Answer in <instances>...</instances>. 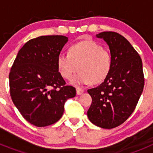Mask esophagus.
Returning <instances> with one entry per match:
<instances>
[{"instance_id": "obj_1", "label": "esophagus", "mask_w": 153, "mask_h": 153, "mask_svg": "<svg viewBox=\"0 0 153 153\" xmlns=\"http://www.w3.org/2000/svg\"><path fill=\"white\" fill-rule=\"evenodd\" d=\"M83 92H84L83 89L79 88V87H76V94H77V95H81L82 93H83Z\"/></svg>"}]
</instances>
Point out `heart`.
<instances>
[{"label": "heart", "instance_id": "1", "mask_svg": "<svg viewBox=\"0 0 153 153\" xmlns=\"http://www.w3.org/2000/svg\"><path fill=\"white\" fill-rule=\"evenodd\" d=\"M58 70L65 79H70L76 71L79 73L71 79L74 85L99 83L107 77L112 68V56L98 43L86 40L74 44L69 53H60L57 56Z\"/></svg>", "mask_w": 153, "mask_h": 153}]
</instances>
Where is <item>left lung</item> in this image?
Listing matches in <instances>:
<instances>
[{
    "label": "left lung",
    "mask_w": 153,
    "mask_h": 153,
    "mask_svg": "<svg viewBox=\"0 0 153 153\" xmlns=\"http://www.w3.org/2000/svg\"><path fill=\"white\" fill-rule=\"evenodd\" d=\"M109 46L112 68L100 86L87 90L92 103L87 117L92 123L113 129L123 123L134 111L144 87L143 63L128 40L116 32L96 35Z\"/></svg>",
    "instance_id": "1"
}]
</instances>
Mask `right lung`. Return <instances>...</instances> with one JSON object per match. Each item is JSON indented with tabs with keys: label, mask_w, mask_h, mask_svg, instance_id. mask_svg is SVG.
<instances>
[{
	"label": "right lung",
	"mask_w": 153,
	"mask_h": 153,
	"mask_svg": "<svg viewBox=\"0 0 153 153\" xmlns=\"http://www.w3.org/2000/svg\"><path fill=\"white\" fill-rule=\"evenodd\" d=\"M68 37L41 36L29 40L19 51L9 74L10 97L25 120L44 127L63 116L67 99L76 96L74 86L58 70V55Z\"/></svg>",
	"instance_id": "obj_1"
}]
</instances>
